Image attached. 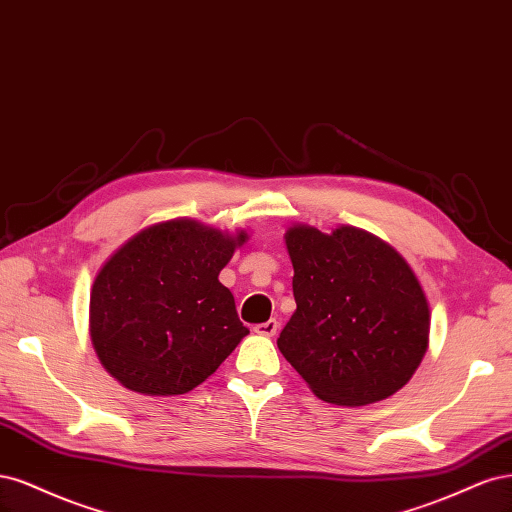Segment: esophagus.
<instances>
[{
	"label": "esophagus",
	"mask_w": 512,
	"mask_h": 512,
	"mask_svg": "<svg viewBox=\"0 0 512 512\" xmlns=\"http://www.w3.org/2000/svg\"><path fill=\"white\" fill-rule=\"evenodd\" d=\"M276 329H278V321H276V319H270V321H266V323L255 325L253 332L259 334V336H268V338H270V336L276 334Z\"/></svg>",
	"instance_id": "1"
}]
</instances>
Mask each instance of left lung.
<instances>
[{
	"label": "left lung",
	"instance_id": "1",
	"mask_svg": "<svg viewBox=\"0 0 512 512\" xmlns=\"http://www.w3.org/2000/svg\"><path fill=\"white\" fill-rule=\"evenodd\" d=\"M298 308L276 344L312 393L366 406L402 389L430 342V306L406 259L364 229H287Z\"/></svg>",
	"mask_w": 512,
	"mask_h": 512
}]
</instances>
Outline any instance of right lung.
<instances>
[{"instance_id": "1", "label": "right lung", "mask_w": 512, "mask_h": 512, "mask_svg": "<svg viewBox=\"0 0 512 512\" xmlns=\"http://www.w3.org/2000/svg\"><path fill=\"white\" fill-rule=\"evenodd\" d=\"M249 236L191 219L155 223L97 272L89 332L102 366L144 395L202 385L249 334L219 272Z\"/></svg>"}]
</instances>
